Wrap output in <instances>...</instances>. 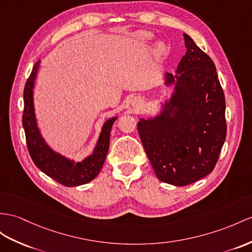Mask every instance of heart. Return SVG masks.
<instances>
[{"mask_svg": "<svg viewBox=\"0 0 252 252\" xmlns=\"http://www.w3.org/2000/svg\"><path fill=\"white\" fill-rule=\"evenodd\" d=\"M153 37V35L149 32H140L137 34V38L141 41H149L151 40ZM165 51V46L162 44V42H159V44L157 45V52L158 53H163Z\"/></svg>", "mask_w": 252, "mask_h": 252, "instance_id": "heart-1", "label": "heart"}]
</instances>
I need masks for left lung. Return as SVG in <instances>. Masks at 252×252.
<instances>
[{
  "instance_id": "left-lung-1",
  "label": "left lung",
  "mask_w": 252,
  "mask_h": 252,
  "mask_svg": "<svg viewBox=\"0 0 252 252\" xmlns=\"http://www.w3.org/2000/svg\"><path fill=\"white\" fill-rule=\"evenodd\" d=\"M186 54L176 75L165 72L164 84L174 92L160 114L140 119L138 131L156 176L186 186L210 174L226 136L225 100L216 67L184 33Z\"/></svg>"
}]
</instances>
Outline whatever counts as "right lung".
Listing matches in <instances>:
<instances>
[{
    "instance_id": "add662e5",
    "label": "right lung",
    "mask_w": 252,
    "mask_h": 252,
    "mask_svg": "<svg viewBox=\"0 0 252 252\" xmlns=\"http://www.w3.org/2000/svg\"><path fill=\"white\" fill-rule=\"evenodd\" d=\"M40 60L33 66L32 72L24 87V110L22 124L26 132L28 150L32 160L40 171L49 177L67 187H76L93 181L100 172L106 160L110 143V132L116 118L109 119L101 128V132L93 154L84 160L75 162L54 152L41 137L36 122L33 89L39 68Z\"/></svg>"
}]
</instances>
